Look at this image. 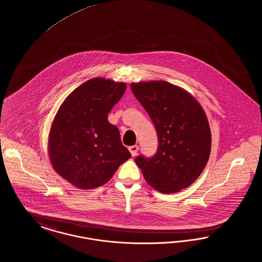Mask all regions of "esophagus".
<instances>
[{
    "label": "esophagus",
    "mask_w": 262,
    "mask_h": 262,
    "mask_svg": "<svg viewBox=\"0 0 262 262\" xmlns=\"http://www.w3.org/2000/svg\"><path fill=\"white\" fill-rule=\"evenodd\" d=\"M128 150H129V152H130V154H132L133 156H136V155L138 154V151H139V146H138V145L129 146V147H128Z\"/></svg>",
    "instance_id": "obj_1"
}]
</instances>
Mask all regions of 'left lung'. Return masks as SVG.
<instances>
[{
    "instance_id": "left-lung-1",
    "label": "left lung",
    "mask_w": 262,
    "mask_h": 262,
    "mask_svg": "<svg viewBox=\"0 0 262 262\" xmlns=\"http://www.w3.org/2000/svg\"><path fill=\"white\" fill-rule=\"evenodd\" d=\"M130 88L152 120L159 141L154 157L136 158L145 181L164 194L188 188L211 154L212 135L205 111L190 93L166 81L132 83Z\"/></svg>"
}]
</instances>
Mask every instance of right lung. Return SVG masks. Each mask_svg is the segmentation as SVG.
<instances>
[{
	"mask_svg": "<svg viewBox=\"0 0 262 262\" xmlns=\"http://www.w3.org/2000/svg\"><path fill=\"white\" fill-rule=\"evenodd\" d=\"M123 82L92 78L70 93L58 108L48 136L51 165L79 189L106 184L132 154L108 114L123 97Z\"/></svg>",
	"mask_w": 262,
	"mask_h": 262,
	"instance_id": "right-lung-1",
	"label": "right lung"
}]
</instances>
